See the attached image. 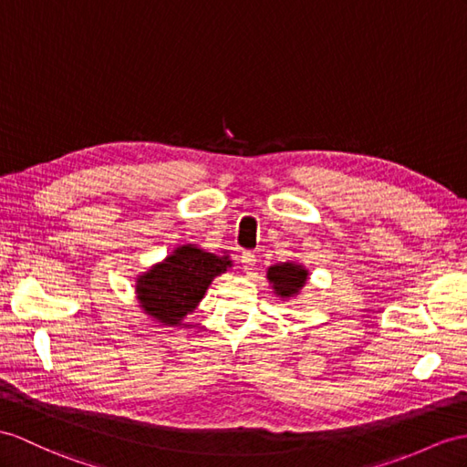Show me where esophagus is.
I'll return each mask as SVG.
<instances>
[{
  "instance_id": "esophagus-1",
  "label": "esophagus",
  "mask_w": 467,
  "mask_h": 467,
  "mask_svg": "<svg viewBox=\"0 0 467 467\" xmlns=\"http://www.w3.org/2000/svg\"><path fill=\"white\" fill-rule=\"evenodd\" d=\"M255 254H252V252H244L242 254V267H244V271H252V269H255Z\"/></svg>"
}]
</instances>
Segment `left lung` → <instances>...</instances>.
<instances>
[{"label": "left lung", "mask_w": 467, "mask_h": 467, "mask_svg": "<svg viewBox=\"0 0 467 467\" xmlns=\"http://www.w3.org/2000/svg\"><path fill=\"white\" fill-rule=\"evenodd\" d=\"M267 279L273 287V293L279 295L281 299L297 297L299 291L305 287L309 279V271L295 261H285V264L271 265L267 269Z\"/></svg>", "instance_id": "8db88e82"}]
</instances>
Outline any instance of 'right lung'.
Returning <instances> with one entry per match:
<instances>
[{
    "label": "right lung",
    "instance_id": "right-lung-1",
    "mask_svg": "<svg viewBox=\"0 0 467 467\" xmlns=\"http://www.w3.org/2000/svg\"><path fill=\"white\" fill-rule=\"evenodd\" d=\"M232 267L227 255L203 252L198 245H178L161 264L136 279V297L146 315L158 323L178 327L202 301L213 277Z\"/></svg>",
    "mask_w": 467,
    "mask_h": 467
}]
</instances>
